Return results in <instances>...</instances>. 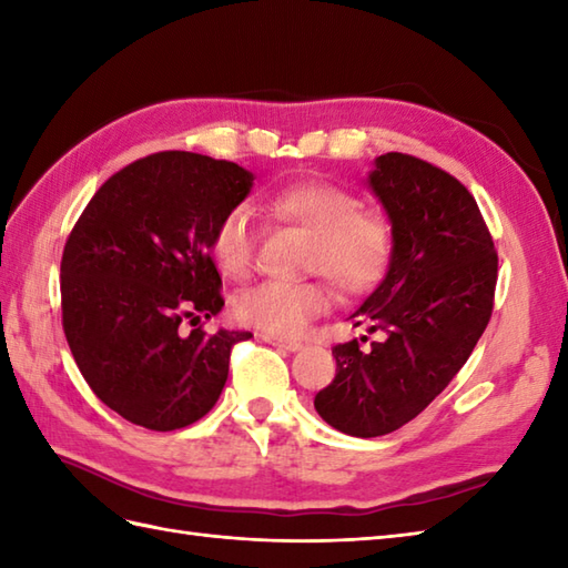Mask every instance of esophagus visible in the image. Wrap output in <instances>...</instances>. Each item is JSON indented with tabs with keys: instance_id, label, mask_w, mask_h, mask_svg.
I'll return each instance as SVG.
<instances>
[{
	"instance_id": "esophagus-1",
	"label": "esophagus",
	"mask_w": 568,
	"mask_h": 568,
	"mask_svg": "<svg viewBox=\"0 0 568 568\" xmlns=\"http://www.w3.org/2000/svg\"><path fill=\"white\" fill-rule=\"evenodd\" d=\"M263 342H265V344H273V346H277V348H285V352H300V348H303V342L281 339V336H273V334H263Z\"/></svg>"
}]
</instances>
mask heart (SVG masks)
<instances>
[{
  "label": "heart",
  "instance_id": "b5f03b06",
  "mask_svg": "<svg viewBox=\"0 0 568 568\" xmlns=\"http://www.w3.org/2000/svg\"><path fill=\"white\" fill-rule=\"evenodd\" d=\"M271 207L312 236L307 265L327 275L336 291L368 293L388 273L393 261L390 226L381 214L358 212L361 202L348 190L332 183H297L277 192ZM253 241V210L251 204L239 202L222 214L212 234V256L222 273L232 277L248 273ZM327 305L329 291L320 281H268L239 297L236 315L265 334L297 336Z\"/></svg>",
  "mask_w": 568,
  "mask_h": 568
}]
</instances>
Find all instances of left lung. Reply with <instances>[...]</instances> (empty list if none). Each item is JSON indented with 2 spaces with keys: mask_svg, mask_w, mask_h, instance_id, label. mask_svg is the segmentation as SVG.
Returning <instances> with one entry per match:
<instances>
[{
  "mask_svg": "<svg viewBox=\"0 0 568 568\" xmlns=\"http://www.w3.org/2000/svg\"><path fill=\"white\" fill-rule=\"evenodd\" d=\"M366 185L388 214L393 261L348 322L385 336L334 346L336 376L315 395L327 425L361 439L403 427L452 383L486 329L498 281L488 226L456 178L383 153Z\"/></svg>",
  "mask_w": 568,
  "mask_h": 568,
  "instance_id": "obj_1",
  "label": "left lung"
}]
</instances>
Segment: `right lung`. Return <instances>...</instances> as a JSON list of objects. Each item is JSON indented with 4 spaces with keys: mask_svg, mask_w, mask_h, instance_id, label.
I'll return each instance as SVG.
<instances>
[{
    "mask_svg": "<svg viewBox=\"0 0 568 568\" xmlns=\"http://www.w3.org/2000/svg\"><path fill=\"white\" fill-rule=\"evenodd\" d=\"M251 187L236 163L153 153L106 180L70 232L60 263L68 346L92 393L139 427L173 432L207 415L232 346L253 336L178 329L222 312L212 234Z\"/></svg>",
    "mask_w": 568,
    "mask_h": 568,
    "instance_id": "1",
    "label": "right lung"
}]
</instances>
